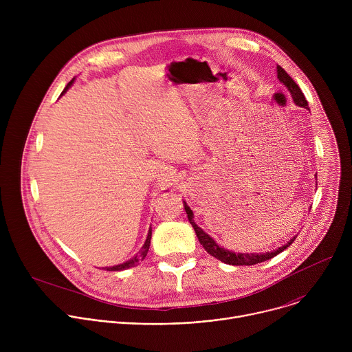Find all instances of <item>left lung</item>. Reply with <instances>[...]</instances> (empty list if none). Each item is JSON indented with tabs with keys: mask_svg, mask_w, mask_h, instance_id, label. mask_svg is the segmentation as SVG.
<instances>
[{
	"mask_svg": "<svg viewBox=\"0 0 352 352\" xmlns=\"http://www.w3.org/2000/svg\"><path fill=\"white\" fill-rule=\"evenodd\" d=\"M277 79L288 89V91L291 93V97L294 100V103L298 107H304V109L309 110L308 102H307V98H305L302 90L299 89V86L292 80V78L280 65H277ZM184 209H185V212L188 214V220L192 224L200 245H202L213 258H216V259H219V261H221L223 263H227V265H232V266H252V265L262 263L265 261H269V259L274 258L280 252H283V250L287 249L294 242V239H295V236L291 238L285 245H283V246H280V248H277L274 250H270V252H262V254H241V252H234V250H228V249H224L223 246H220L208 232H205L202 228H200L195 223L193 212L186 205L185 200H184Z\"/></svg>",
	"mask_w": 352,
	"mask_h": 352,
	"instance_id": "8db88e82",
	"label": "left lung"
}]
</instances>
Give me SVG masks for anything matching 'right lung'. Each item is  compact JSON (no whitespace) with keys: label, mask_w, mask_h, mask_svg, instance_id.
Masks as SVG:
<instances>
[{"label":"right lung","mask_w":352,"mask_h":352,"mask_svg":"<svg viewBox=\"0 0 352 352\" xmlns=\"http://www.w3.org/2000/svg\"><path fill=\"white\" fill-rule=\"evenodd\" d=\"M74 82H75V78L67 85V87L64 89V91H63L61 94H64V93L74 85ZM150 239H152V227L148 228V232H147V236H146V241H144L142 249L139 250V252H138L133 258H131L129 261H126V262H124V263H120V265H116V266H110V267H103V269L107 270V272H121V270H126V269H129V267L138 266V263H139L142 259H144V256L147 255V250H148V248H150Z\"/></svg>","instance_id":"obj_1"}]
</instances>
